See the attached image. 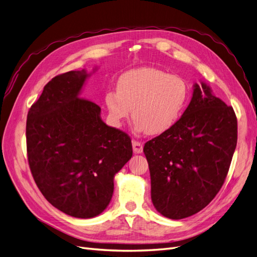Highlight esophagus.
Wrapping results in <instances>:
<instances>
[{
    "mask_svg": "<svg viewBox=\"0 0 257 257\" xmlns=\"http://www.w3.org/2000/svg\"><path fill=\"white\" fill-rule=\"evenodd\" d=\"M132 145H133V151L134 153H143V150H144V147H143V144H141L139 142H136V141H132Z\"/></svg>",
    "mask_w": 257,
    "mask_h": 257,
    "instance_id": "34e87169",
    "label": "esophagus"
}]
</instances>
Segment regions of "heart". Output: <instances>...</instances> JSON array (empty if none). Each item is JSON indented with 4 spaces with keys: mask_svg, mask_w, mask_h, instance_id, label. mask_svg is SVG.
Returning <instances> with one entry per match:
<instances>
[{
    "mask_svg": "<svg viewBox=\"0 0 257 257\" xmlns=\"http://www.w3.org/2000/svg\"><path fill=\"white\" fill-rule=\"evenodd\" d=\"M188 99L189 87L181 77L142 67L122 74L116 91L107 92L105 103L114 125L121 126L133 109L135 131L157 136L176 125Z\"/></svg>",
    "mask_w": 257,
    "mask_h": 257,
    "instance_id": "obj_1",
    "label": "heart"
}]
</instances>
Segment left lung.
Wrapping results in <instances>:
<instances>
[{"mask_svg":"<svg viewBox=\"0 0 257 257\" xmlns=\"http://www.w3.org/2000/svg\"><path fill=\"white\" fill-rule=\"evenodd\" d=\"M237 145L232 107L204 82L176 125L146 143L151 200L162 215L181 220L204 209L224 183Z\"/></svg>","mask_w":257,"mask_h":257,"instance_id":"1","label":"left lung"}]
</instances>
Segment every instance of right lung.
<instances>
[{"instance_id": "right-lung-1", "label": "right lung", "mask_w": 257, "mask_h": 257, "mask_svg": "<svg viewBox=\"0 0 257 257\" xmlns=\"http://www.w3.org/2000/svg\"><path fill=\"white\" fill-rule=\"evenodd\" d=\"M96 69L54 77L27 119L28 160L36 185L53 207L79 219L107 208L114 176L133 155L127 134L108 126L99 106L80 97Z\"/></svg>"}]
</instances>
